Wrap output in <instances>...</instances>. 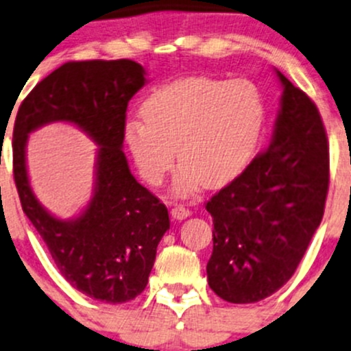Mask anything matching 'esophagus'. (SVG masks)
<instances>
[{
    "instance_id": "1",
    "label": "esophagus",
    "mask_w": 351,
    "mask_h": 351,
    "mask_svg": "<svg viewBox=\"0 0 351 351\" xmlns=\"http://www.w3.org/2000/svg\"><path fill=\"white\" fill-rule=\"evenodd\" d=\"M190 214H192V210L183 207V205H175V207L171 208V217L176 219V221H183V219L189 217Z\"/></svg>"
}]
</instances>
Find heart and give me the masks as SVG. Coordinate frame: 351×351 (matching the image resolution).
Instances as JSON below:
<instances>
[{
	"label": "heart",
	"mask_w": 351,
	"mask_h": 351,
	"mask_svg": "<svg viewBox=\"0 0 351 351\" xmlns=\"http://www.w3.org/2000/svg\"><path fill=\"white\" fill-rule=\"evenodd\" d=\"M141 117L127 122L123 137L143 180L161 185L178 156L175 192L189 195L202 183L219 189L243 175L260 146L267 107L250 81L190 76L153 91Z\"/></svg>",
	"instance_id": "b5f03b06"
}]
</instances>
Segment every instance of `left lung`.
I'll list each match as a JSON object with an SVG mask.
<instances>
[{
	"instance_id": "8db88e82",
	"label": "left lung",
	"mask_w": 351,
	"mask_h": 351,
	"mask_svg": "<svg viewBox=\"0 0 351 351\" xmlns=\"http://www.w3.org/2000/svg\"><path fill=\"white\" fill-rule=\"evenodd\" d=\"M277 74L284 93L270 146L205 204L214 222L208 285L232 304L258 302L290 280L326 204L323 119L302 90Z\"/></svg>"
}]
</instances>
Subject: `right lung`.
<instances>
[{
	"mask_svg": "<svg viewBox=\"0 0 351 351\" xmlns=\"http://www.w3.org/2000/svg\"><path fill=\"white\" fill-rule=\"evenodd\" d=\"M144 74L130 59L66 62L27 95L13 127V176L25 215L62 277L108 304L129 302L146 289L169 229L166 205L137 183L122 151L127 105L146 84ZM51 121L74 123L99 144L94 198L71 221L41 207L24 165L27 134Z\"/></svg>",
	"mask_w": 351,
	"mask_h": 351,
	"instance_id": "add662e5",
	"label": "right lung"
}]
</instances>
